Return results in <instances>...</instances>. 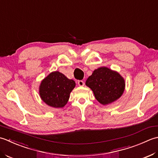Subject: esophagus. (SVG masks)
<instances>
[{
  "mask_svg": "<svg viewBox=\"0 0 158 158\" xmlns=\"http://www.w3.org/2000/svg\"><path fill=\"white\" fill-rule=\"evenodd\" d=\"M78 85H79V86H83L84 85H85V82H84L83 80H78Z\"/></svg>",
  "mask_w": 158,
  "mask_h": 158,
  "instance_id": "obj_1",
  "label": "esophagus"
}]
</instances>
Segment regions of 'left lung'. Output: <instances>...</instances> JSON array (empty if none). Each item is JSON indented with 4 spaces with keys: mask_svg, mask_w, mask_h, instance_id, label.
Returning a JSON list of instances; mask_svg holds the SVG:
<instances>
[{
    "mask_svg": "<svg viewBox=\"0 0 158 158\" xmlns=\"http://www.w3.org/2000/svg\"><path fill=\"white\" fill-rule=\"evenodd\" d=\"M96 99L103 105H107L117 100L125 89V80L118 72L106 67L93 71L86 81Z\"/></svg>",
    "mask_w": 158,
    "mask_h": 158,
    "instance_id": "1",
    "label": "left lung"
}]
</instances>
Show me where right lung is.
Segmentation results:
<instances>
[{
    "mask_svg": "<svg viewBox=\"0 0 158 158\" xmlns=\"http://www.w3.org/2000/svg\"><path fill=\"white\" fill-rule=\"evenodd\" d=\"M76 86L74 80H69L59 72L50 73L41 82L40 95L48 106L63 108L69 100L70 93Z\"/></svg>",
    "mask_w": 158,
    "mask_h": 158,
    "instance_id": "1",
    "label": "right lung"
}]
</instances>
